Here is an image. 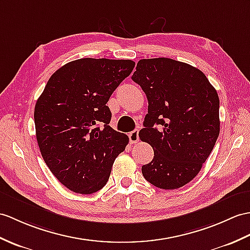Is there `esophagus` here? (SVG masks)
Masks as SVG:
<instances>
[{
    "label": "esophagus",
    "instance_id": "obj_1",
    "mask_svg": "<svg viewBox=\"0 0 250 250\" xmlns=\"http://www.w3.org/2000/svg\"><path fill=\"white\" fill-rule=\"evenodd\" d=\"M129 138H130V143H131V144H133V145L137 144V143H138V141H139V137H138V130L132 131V132L130 133V134H129Z\"/></svg>",
    "mask_w": 250,
    "mask_h": 250
}]
</instances>
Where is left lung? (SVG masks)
<instances>
[{
	"mask_svg": "<svg viewBox=\"0 0 250 250\" xmlns=\"http://www.w3.org/2000/svg\"><path fill=\"white\" fill-rule=\"evenodd\" d=\"M132 80L148 99L139 138L151 145L153 160L145 179L176 189L198 175L219 134V99L205 73L166 57L141 60Z\"/></svg>",
	"mask_w": 250,
	"mask_h": 250,
	"instance_id": "8db88e82",
	"label": "left lung"
}]
</instances>
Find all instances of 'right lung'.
<instances>
[{"label": "right lung", "mask_w": 250, "mask_h": 250, "mask_svg": "<svg viewBox=\"0 0 250 250\" xmlns=\"http://www.w3.org/2000/svg\"><path fill=\"white\" fill-rule=\"evenodd\" d=\"M131 60L81 59L56 70L35 105L37 143L46 166L78 194H92L106 184L129 137L108 125L106 103L129 77Z\"/></svg>", "instance_id": "add662e5"}]
</instances>
